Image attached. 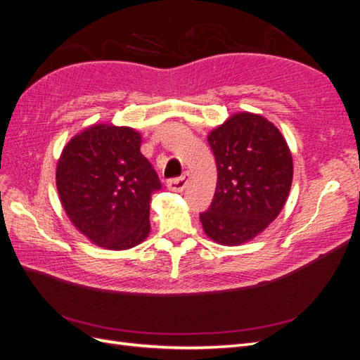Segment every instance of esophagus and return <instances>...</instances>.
I'll return each instance as SVG.
<instances>
[{
	"label": "esophagus",
	"mask_w": 360,
	"mask_h": 360,
	"mask_svg": "<svg viewBox=\"0 0 360 360\" xmlns=\"http://www.w3.org/2000/svg\"><path fill=\"white\" fill-rule=\"evenodd\" d=\"M188 183H189V174L184 172L183 176H180L177 179L168 180L167 186H168V189H171L174 192H181V191H184V188H186Z\"/></svg>",
	"instance_id": "34e87169"
}]
</instances>
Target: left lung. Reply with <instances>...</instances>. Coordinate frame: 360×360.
<instances>
[{
  "label": "left lung",
  "mask_w": 360,
  "mask_h": 360,
  "mask_svg": "<svg viewBox=\"0 0 360 360\" xmlns=\"http://www.w3.org/2000/svg\"><path fill=\"white\" fill-rule=\"evenodd\" d=\"M217 168L209 210L200 214L213 242L237 246L264 231L284 207L292 158L279 129L263 115L237 112L207 136Z\"/></svg>",
  "instance_id": "1"
}]
</instances>
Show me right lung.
<instances>
[{
	"instance_id": "1",
	"label": "right lung",
	"mask_w": 360,
	"mask_h": 360,
	"mask_svg": "<svg viewBox=\"0 0 360 360\" xmlns=\"http://www.w3.org/2000/svg\"><path fill=\"white\" fill-rule=\"evenodd\" d=\"M141 141L132 127L94 124L61 151L56 179L63 209L97 246L130 249L150 233L151 193L162 184Z\"/></svg>"
}]
</instances>
